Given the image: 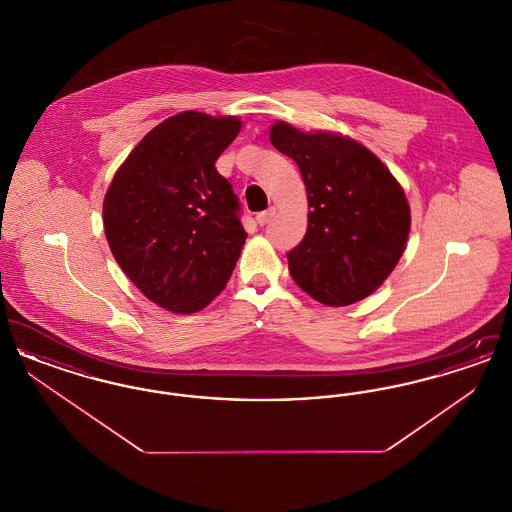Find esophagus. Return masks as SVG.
<instances>
[{
	"instance_id": "obj_1",
	"label": "esophagus",
	"mask_w": 512,
	"mask_h": 512,
	"mask_svg": "<svg viewBox=\"0 0 512 512\" xmlns=\"http://www.w3.org/2000/svg\"><path fill=\"white\" fill-rule=\"evenodd\" d=\"M276 215V209L274 207H270V209H267V211H263V213H259L255 219H257V222L261 224V226H265V224H268L270 220H272V217Z\"/></svg>"
}]
</instances>
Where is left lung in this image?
<instances>
[{"label":"left lung","instance_id":"8db88e82","mask_svg":"<svg viewBox=\"0 0 512 512\" xmlns=\"http://www.w3.org/2000/svg\"><path fill=\"white\" fill-rule=\"evenodd\" d=\"M270 142L297 163L311 209L305 238L288 253L293 282L328 307L376 292L411 230L401 184L370 149L341 134L301 132L278 121Z\"/></svg>","mask_w":512,"mask_h":512}]
</instances>
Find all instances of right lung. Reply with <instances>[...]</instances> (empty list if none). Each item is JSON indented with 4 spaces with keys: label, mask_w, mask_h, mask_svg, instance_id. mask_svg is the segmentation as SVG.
<instances>
[{
    "label": "right lung",
    "mask_w": 512,
    "mask_h": 512,
    "mask_svg": "<svg viewBox=\"0 0 512 512\" xmlns=\"http://www.w3.org/2000/svg\"><path fill=\"white\" fill-rule=\"evenodd\" d=\"M240 130L238 117H169L132 149L105 194L113 257L149 301L172 313L205 309L242 253L240 203L215 169Z\"/></svg>",
    "instance_id": "right-lung-1"
}]
</instances>
